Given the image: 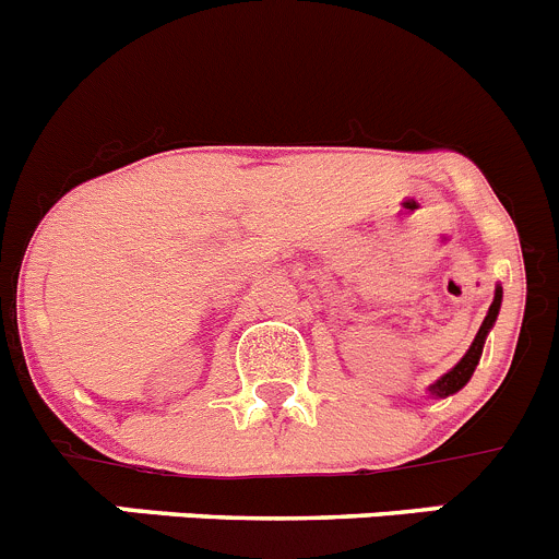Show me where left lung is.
<instances>
[{"mask_svg": "<svg viewBox=\"0 0 559 559\" xmlns=\"http://www.w3.org/2000/svg\"><path fill=\"white\" fill-rule=\"evenodd\" d=\"M499 309H502V286H497V292H493L491 309H488V314H485L483 325H479L477 336H474V342H472V347H468V350H466V356H463L461 361H457L455 367L450 369V372L441 374V378H438L436 383H432L430 389H427V391H430V397H436V400L450 397V394L461 391L463 385H466L468 380H472L474 369H477V364H479V356H483L485 336L491 333L493 322H497V317H499Z\"/></svg>", "mask_w": 559, "mask_h": 559, "instance_id": "left-lung-1", "label": "left lung"}]
</instances>
